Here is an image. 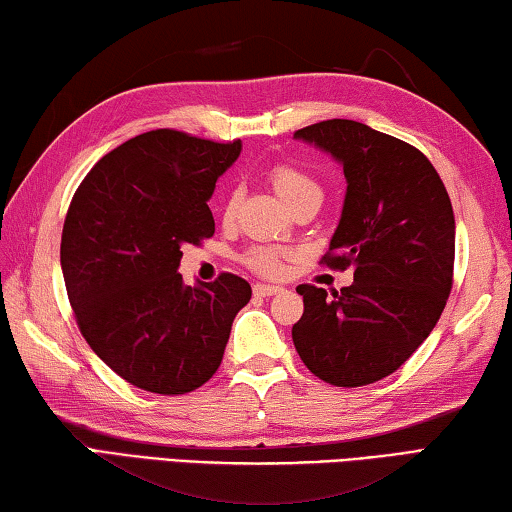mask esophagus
Masks as SVG:
<instances>
[{
	"label": "esophagus",
	"instance_id": "esophagus-1",
	"mask_svg": "<svg viewBox=\"0 0 512 512\" xmlns=\"http://www.w3.org/2000/svg\"><path fill=\"white\" fill-rule=\"evenodd\" d=\"M279 292H281L279 285H265V283H256L254 285L256 297H274V294H279Z\"/></svg>",
	"mask_w": 512,
	"mask_h": 512
}]
</instances>
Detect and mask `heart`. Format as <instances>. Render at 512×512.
I'll list each match as a JSON object with an SVG mask.
<instances>
[{"label": "heart", "mask_w": 512, "mask_h": 512, "mask_svg": "<svg viewBox=\"0 0 512 512\" xmlns=\"http://www.w3.org/2000/svg\"><path fill=\"white\" fill-rule=\"evenodd\" d=\"M272 184L276 188V193L283 197V202L292 206L294 202H299L301 197L312 195V193H321L319 184L312 179L308 173H303L301 168L290 166V164H279L272 168L270 173ZM238 206V193L233 191L227 202H224V218H231L236 213ZM290 254L285 249L272 247V245H263V247H254L245 254V263L251 267V270L263 274V276H279L283 272V258H288Z\"/></svg>", "instance_id": "heart-1"}]
</instances>
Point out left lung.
<instances>
[{"label":"left lung","instance_id":"1","mask_svg":"<svg viewBox=\"0 0 512 512\" xmlns=\"http://www.w3.org/2000/svg\"><path fill=\"white\" fill-rule=\"evenodd\" d=\"M294 139L344 168L342 218L324 261L351 265L353 285L333 297L299 285L292 342L319 380L364 387L398 371L441 317L454 270L452 202L423 152L364 123L321 121Z\"/></svg>","mask_w":512,"mask_h":512}]
</instances>
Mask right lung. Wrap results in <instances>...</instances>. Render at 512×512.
I'll use <instances>...</instances> for the list:
<instances>
[{
	"label": "right lung",
	"mask_w": 512,
	"mask_h": 512,
	"mask_svg": "<svg viewBox=\"0 0 512 512\" xmlns=\"http://www.w3.org/2000/svg\"><path fill=\"white\" fill-rule=\"evenodd\" d=\"M240 150V141L143 132L98 159L69 204L60 265L78 328L116 375L143 391L177 396L202 387L251 299L236 274L186 285L177 272L182 247L213 236L206 202Z\"/></svg>",
	"instance_id": "obj_1"
}]
</instances>
